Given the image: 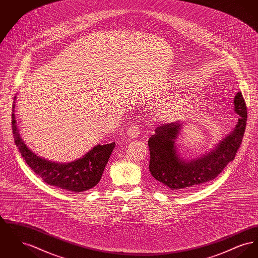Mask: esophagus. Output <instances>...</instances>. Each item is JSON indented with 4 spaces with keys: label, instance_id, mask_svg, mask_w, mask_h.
I'll list each match as a JSON object with an SVG mask.
<instances>
[{
    "label": "esophagus",
    "instance_id": "34e87169",
    "mask_svg": "<svg viewBox=\"0 0 258 258\" xmlns=\"http://www.w3.org/2000/svg\"><path fill=\"white\" fill-rule=\"evenodd\" d=\"M126 135L130 137V138H136L140 135V127L138 125H132L127 132H126Z\"/></svg>",
    "mask_w": 258,
    "mask_h": 258
}]
</instances>
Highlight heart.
Here are the masks:
<instances>
[{"label": "heart", "mask_w": 258, "mask_h": 258, "mask_svg": "<svg viewBox=\"0 0 258 258\" xmlns=\"http://www.w3.org/2000/svg\"><path fill=\"white\" fill-rule=\"evenodd\" d=\"M180 107H181V103L179 101H173L163 108V110L161 111V114L165 118H168V117L170 118L174 114H176V112L180 109Z\"/></svg>", "instance_id": "b5f03b06"}]
</instances>
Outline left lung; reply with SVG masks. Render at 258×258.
Segmentation results:
<instances>
[{"instance_id":"obj_1","label":"left lung","mask_w":258,"mask_h":258,"mask_svg":"<svg viewBox=\"0 0 258 258\" xmlns=\"http://www.w3.org/2000/svg\"><path fill=\"white\" fill-rule=\"evenodd\" d=\"M235 112L240 116L232 132L217 148L197 160L180 159L176 152L175 140L183 123L179 122L160 124L155 135L149 138V169L160 188L169 191H184L198 187L214 180L228 162L232 161L245 135L246 105L241 92L234 99Z\"/></svg>"}]
</instances>
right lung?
<instances>
[{
	"mask_svg": "<svg viewBox=\"0 0 258 258\" xmlns=\"http://www.w3.org/2000/svg\"><path fill=\"white\" fill-rule=\"evenodd\" d=\"M13 105L12 124L14 143L30 168L50 185L74 192L85 191L98 184L105 165L115 147V142L106 145H97L89 153L71 163H56L38 158L25 145L16 126Z\"/></svg>",
	"mask_w": 258,
	"mask_h": 258,
	"instance_id": "obj_1",
	"label": "right lung"
}]
</instances>
